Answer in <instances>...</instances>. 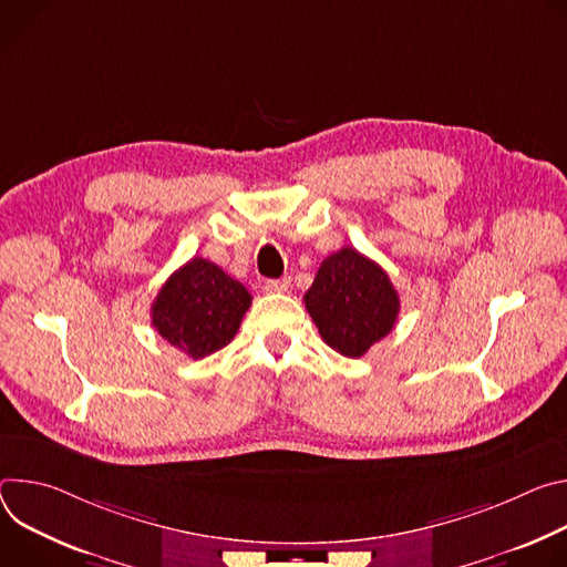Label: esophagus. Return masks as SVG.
Segmentation results:
<instances>
[{"instance_id": "esophagus-1", "label": "esophagus", "mask_w": 567, "mask_h": 567, "mask_svg": "<svg viewBox=\"0 0 567 567\" xmlns=\"http://www.w3.org/2000/svg\"><path fill=\"white\" fill-rule=\"evenodd\" d=\"M264 290H266V292H270V295L288 292V290H290V279H288V277H284V279H270V281H266Z\"/></svg>"}]
</instances>
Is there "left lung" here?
<instances>
[{
  "label": "left lung",
  "mask_w": 567,
  "mask_h": 567,
  "mask_svg": "<svg viewBox=\"0 0 567 567\" xmlns=\"http://www.w3.org/2000/svg\"><path fill=\"white\" fill-rule=\"evenodd\" d=\"M303 301L322 340L347 358H360L383 340L401 308L388 272L353 247L322 261Z\"/></svg>",
  "instance_id": "left-lung-1"
}]
</instances>
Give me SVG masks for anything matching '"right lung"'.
Instances as JSON below:
<instances>
[{
    "label": "right lung",
    "mask_w": 567,
    "mask_h": 567,
    "mask_svg": "<svg viewBox=\"0 0 567 567\" xmlns=\"http://www.w3.org/2000/svg\"><path fill=\"white\" fill-rule=\"evenodd\" d=\"M249 303L251 295L240 281L194 257L166 279L151 306V318L166 342L198 360L234 340Z\"/></svg>",
    "instance_id": "obj_1"
}]
</instances>
